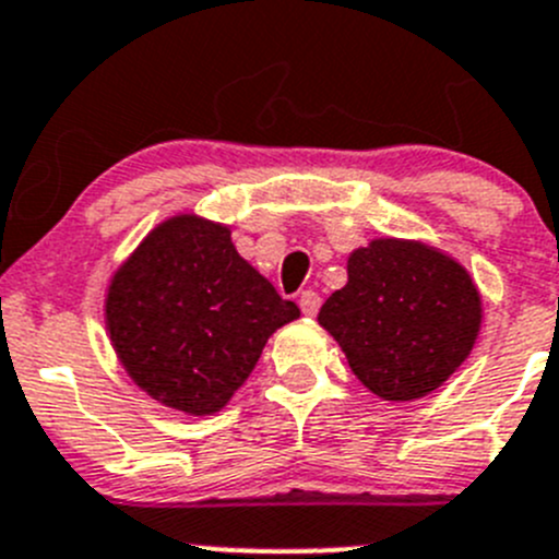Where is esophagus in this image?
<instances>
[{
	"label": "esophagus",
	"instance_id": "obj_1",
	"mask_svg": "<svg viewBox=\"0 0 559 559\" xmlns=\"http://www.w3.org/2000/svg\"><path fill=\"white\" fill-rule=\"evenodd\" d=\"M319 306H322V297L317 295L313 289H306L300 295V311L306 313V317H313V313L319 311Z\"/></svg>",
	"mask_w": 559,
	"mask_h": 559
}]
</instances>
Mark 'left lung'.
<instances>
[{
  "label": "left lung",
  "instance_id": "left-lung-1",
  "mask_svg": "<svg viewBox=\"0 0 559 559\" xmlns=\"http://www.w3.org/2000/svg\"><path fill=\"white\" fill-rule=\"evenodd\" d=\"M349 281L319 308L355 377L384 401L440 388L480 330V295L459 262L420 242L373 240L349 257Z\"/></svg>",
  "mask_w": 559,
  "mask_h": 559
}]
</instances>
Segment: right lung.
<instances>
[{
    "instance_id": "add662e5",
    "label": "right lung",
    "mask_w": 559,
    "mask_h": 559,
    "mask_svg": "<svg viewBox=\"0 0 559 559\" xmlns=\"http://www.w3.org/2000/svg\"><path fill=\"white\" fill-rule=\"evenodd\" d=\"M300 317L231 246L221 224L177 215L117 270L106 324L124 371L155 401L213 415L257 366L270 335Z\"/></svg>"
}]
</instances>
